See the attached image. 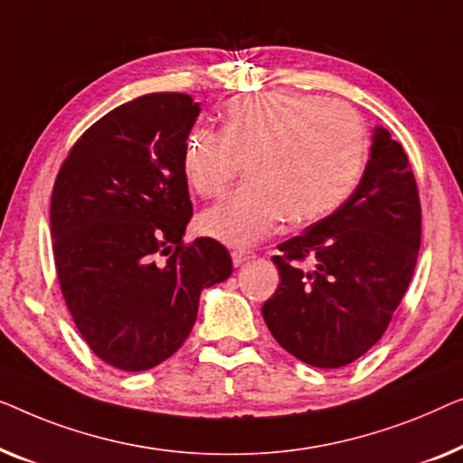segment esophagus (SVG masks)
Wrapping results in <instances>:
<instances>
[{
	"instance_id": "1",
	"label": "esophagus",
	"mask_w": 463,
	"mask_h": 463,
	"mask_svg": "<svg viewBox=\"0 0 463 463\" xmlns=\"http://www.w3.org/2000/svg\"><path fill=\"white\" fill-rule=\"evenodd\" d=\"M231 256H232V264L241 266V264L250 262L251 258H256V253H253L251 250H241V247H239V250H232Z\"/></svg>"
}]
</instances>
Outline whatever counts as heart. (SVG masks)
I'll list each match as a JSON object with an SVG mask.
<instances>
[{
	"label": "heart",
	"mask_w": 463,
	"mask_h": 463,
	"mask_svg": "<svg viewBox=\"0 0 463 463\" xmlns=\"http://www.w3.org/2000/svg\"><path fill=\"white\" fill-rule=\"evenodd\" d=\"M364 148V123L350 104L269 92L226 104L220 132L193 128L182 172L194 193L213 199L245 164V184L201 213L199 229L226 245H251L285 216L304 224L340 207L359 180Z\"/></svg>",
	"instance_id": "1"
}]
</instances>
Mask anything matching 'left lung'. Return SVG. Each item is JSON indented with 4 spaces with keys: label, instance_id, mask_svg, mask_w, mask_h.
I'll return each instance as SVG.
<instances>
[{
    "label": "left lung",
    "instance_id": "left-lung-1",
    "mask_svg": "<svg viewBox=\"0 0 463 463\" xmlns=\"http://www.w3.org/2000/svg\"><path fill=\"white\" fill-rule=\"evenodd\" d=\"M421 205L411 164L377 128L356 191L302 234L279 245V289L262 306L275 340L306 364L337 369L386 331L411 283ZM315 267L304 271L302 261Z\"/></svg>",
    "mask_w": 463,
    "mask_h": 463
}]
</instances>
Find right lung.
Listing matches in <instances>:
<instances>
[{"instance_id": "add662e5", "label": "right lung", "mask_w": 463, "mask_h": 463, "mask_svg": "<svg viewBox=\"0 0 463 463\" xmlns=\"http://www.w3.org/2000/svg\"><path fill=\"white\" fill-rule=\"evenodd\" d=\"M199 110L188 94L140 96L90 126L58 169V283L90 350L115 369L169 359L191 334L201 291L232 272L216 239H182L193 218L182 151Z\"/></svg>"}]
</instances>
